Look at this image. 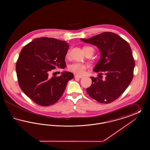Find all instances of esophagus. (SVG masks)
<instances>
[{"label":"esophagus","instance_id":"obj_1","mask_svg":"<svg viewBox=\"0 0 150 150\" xmlns=\"http://www.w3.org/2000/svg\"><path fill=\"white\" fill-rule=\"evenodd\" d=\"M75 78H82L83 76H80V75H75Z\"/></svg>","mask_w":150,"mask_h":150}]
</instances>
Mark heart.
Listing matches in <instances>:
<instances>
[{"instance_id": "heart-1", "label": "heart", "mask_w": 150, "mask_h": 150, "mask_svg": "<svg viewBox=\"0 0 150 150\" xmlns=\"http://www.w3.org/2000/svg\"><path fill=\"white\" fill-rule=\"evenodd\" d=\"M89 48H92L94 51V49L93 48L90 47H84L83 48V50L84 51H86ZM69 55V50L68 51V52L67 53V56H68ZM86 68H87V66L86 64L79 63V62H74L72 64H70L68 67L69 71L72 72L74 73H75V74H83L86 71Z\"/></svg>"}]
</instances>
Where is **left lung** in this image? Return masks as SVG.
Wrapping results in <instances>:
<instances>
[{
    "mask_svg": "<svg viewBox=\"0 0 150 150\" xmlns=\"http://www.w3.org/2000/svg\"><path fill=\"white\" fill-rule=\"evenodd\" d=\"M81 40L99 48L101 57L93 71L106 75L105 80L91 77L92 83L86 89V92L101 103L114 101L124 92L133 78L135 62L129 44L111 32H105Z\"/></svg>",
    "mask_w": 150,
    "mask_h": 150,
    "instance_id": "1",
    "label": "left lung"
}]
</instances>
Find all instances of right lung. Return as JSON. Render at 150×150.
I'll use <instances>...</instances> for the list:
<instances>
[{"instance_id":"obj_1","label":"right lung","mask_w":150,"mask_h":150,"mask_svg":"<svg viewBox=\"0 0 150 150\" xmlns=\"http://www.w3.org/2000/svg\"><path fill=\"white\" fill-rule=\"evenodd\" d=\"M69 45L52 38H36L26 45L16 64L18 84L35 103L48 106L56 103L64 93L67 82L74 78L70 72L50 78L56 67L64 69Z\"/></svg>"}]
</instances>
